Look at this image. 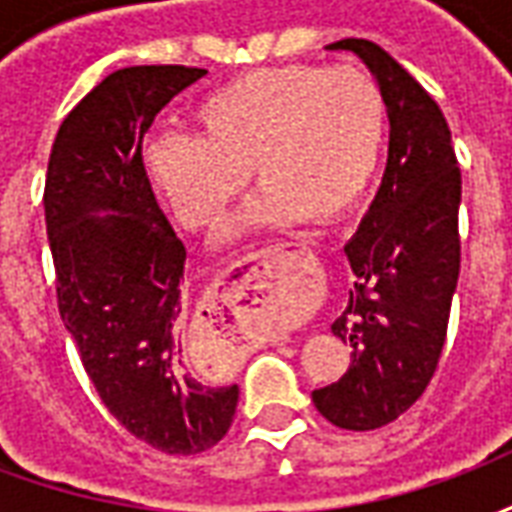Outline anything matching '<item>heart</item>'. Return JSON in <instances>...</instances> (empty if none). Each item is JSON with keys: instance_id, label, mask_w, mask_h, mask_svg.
<instances>
[{"instance_id": "b5f03b06", "label": "heart", "mask_w": 512, "mask_h": 512, "mask_svg": "<svg viewBox=\"0 0 512 512\" xmlns=\"http://www.w3.org/2000/svg\"><path fill=\"white\" fill-rule=\"evenodd\" d=\"M194 134H161L145 150L150 186L189 230H216L249 172L260 186L249 227L307 216L334 224L376 178L386 98L362 68L282 65L238 76L194 112Z\"/></svg>"}]
</instances>
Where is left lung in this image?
I'll list each match as a JSON object with an SVG mask.
<instances>
[{
    "mask_svg": "<svg viewBox=\"0 0 512 512\" xmlns=\"http://www.w3.org/2000/svg\"><path fill=\"white\" fill-rule=\"evenodd\" d=\"M386 98L389 156L376 200L345 244L354 271L348 307L332 332L351 343V367L312 392L332 425L376 430L425 392L439 365L461 271V169L439 104L381 46L345 38Z\"/></svg>",
    "mask_w": 512,
    "mask_h": 512,
    "instance_id": "8db88e82",
    "label": "left lung"
}]
</instances>
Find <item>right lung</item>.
<instances>
[{"instance_id":"obj_1","label":"right lung","mask_w":512,"mask_h":512,"mask_svg":"<svg viewBox=\"0 0 512 512\" xmlns=\"http://www.w3.org/2000/svg\"><path fill=\"white\" fill-rule=\"evenodd\" d=\"M208 71L136 65L106 76L62 120L46 172L57 304L109 414L153 450L197 455L230 430L238 386L183 365L180 241L142 164L164 106Z\"/></svg>"}]
</instances>
